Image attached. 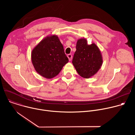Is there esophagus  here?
<instances>
[{
    "instance_id": "obj_1",
    "label": "esophagus",
    "mask_w": 135,
    "mask_h": 135,
    "mask_svg": "<svg viewBox=\"0 0 135 135\" xmlns=\"http://www.w3.org/2000/svg\"><path fill=\"white\" fill-rule=\"evenodd\" d=\"M67 57H68V58L69 59V60L71 61V60L72 59V55L71 54H69L67 55Z\"/></svg>"
}]
</instances>
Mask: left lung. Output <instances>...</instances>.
<instances>
[{
  "label": "left lung",
  "mask_w": 135,
  "mask_h": 135,
  "mask_svg": "<svg viewBox=\"0 0 135 135\" xmlns=\"http://www.w3.org/2000/svg\"><path fill=\"white\" fill-rule=\"evenodd\" d=\"M76 48L72 63L79 75L89 79L98 71L103 65L101 52L95 43L88 45L85 38L78 40Z\"/></svg>",
  "instance_id": "8db88e82"
}]
</instances>
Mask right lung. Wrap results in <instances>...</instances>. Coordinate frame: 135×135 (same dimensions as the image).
I'll use <instances>...</instances> for the list:
<instances>
[{
	"instance_id": "right-lung-1",
	"label": "right lung",
	"mask_w": 135,
	"mask_h": 135,
	"mask_svg": "<svg viewBox=\"0 0 135 135\" xmlns=\"http://www.w3.org/2000/svg\"><path fill=\"white\" fill-rule=\"evenodd\" d=\"M31 58L36 72L48 79L58 75L68 62L64 46L55 35L46 36L34 47Z\"/></svg>"
}]
</instances>
